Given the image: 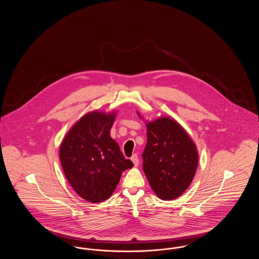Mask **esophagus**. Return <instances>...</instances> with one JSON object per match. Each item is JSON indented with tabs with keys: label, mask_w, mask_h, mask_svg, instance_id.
<instances>
[{
	"label": "esophagus",
	"mask_w": 259,
	"mask_h": 259,
	"mask_svg": "<svg viewBox=\"0 0 259 259\" xmlns=\"http://www.w3.org/2000/svg\"><path fill=\"white\" fill-rule=\"evenodd\" d=\"M131 161L133 162L134 166H138L139 165V158H138V155L137 154H133L132 157H131Z\"/></svg>",
	"instance_id": "esophagus-1"
}]
</instances>
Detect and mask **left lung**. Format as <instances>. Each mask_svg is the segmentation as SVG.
<instances>
[{
	"label": "left lung",
	"instance_id": "left-lung-1",
	"mask_svg": "<svg viewBox=\"0 0 259 259\" xmlns=\"http://www.w3.org/2000/svg\"><path fill=\"white\" fill-rule=\"evenodd\" d=\"M143 118L140 112H137ZM148 142L143 169L150 187L161 200L180 197L197 170L198 150L184 127L168 116L147 121Z\"/></svg>",
	"mask_w": 259,
	"mask_h": 259
}]
</instances>
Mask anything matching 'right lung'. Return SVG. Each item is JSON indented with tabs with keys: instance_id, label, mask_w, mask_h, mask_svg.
Listing matches in <instances>:
<instances>
[{
	"instance_id": "right-lung-1",
	"label": "right lung",
	"mask_w": 259,
	"mask_h": 259,
	"mask_svg": "<svg viewBox=\"0 0 259 259\" xmlns=\"http://www.w3.org/2000/svg\"><path fill=\"white\" fill-rule=\"evenodd\" d=\"M116 111H89L80 117L62 141V169L77 195L91 203L111 197L122 172L134 165L125 159L111 138Z\"/></svg>"
}]
</instances>
